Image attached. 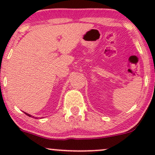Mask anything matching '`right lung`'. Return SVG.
<instances>
[{
	"mask_svg": "<svg viewBox=\"0 0 155 155\" xmlns=\"http://www.w3.org/2000/svg\"><path fill=\"white\" fill-rule=\"evenodd\" d=\"M25 114H26V115H28V117H32V116H31V115H30V114H27V113H25Z\"/></svg>",
	"mask_w": 155,
	"mask_h": 155,
	"instance_id": "1",
	"label": "right lung"
}]
</instances>
